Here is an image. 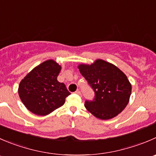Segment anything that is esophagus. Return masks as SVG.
Returning <instances> with one entry per match:
<instances>
[{
    "mask_svg": "<svg viewBox=\"0 0 156 156\" xmlns=\"http://www.w3.org/2000/svg\"><path fill=\"white\" fill-rule=\"evenodd\" d=\"M75 94H78V95H80V96H81V91H80V90H76V91L75 92Z\"/></svg>",
    "mask_w": 156,
    "mask_h": 156,
    "instance_id": "esophagus-1",
    "label": "esophagus"
}]
</instances>
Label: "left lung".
I'll return each instance as SVG.
<instances>
[{"mask_svg": "<svg viewBox=\"0 0 156 156\" xmlns=\"http://www.w3.org/2000/svg\"><path fill=\"white\" fill-rule=\"evenodd\" d=\"M78 68L95 94L93 101H86L84 104L90 113L101 120H109L124 110L132 86L120 69L102 59L90 65L80 64Z\"/></svg>", "mask_w": 156, "mask_h": 156, "instance_id": "left-lung-1", "label": "left lung"}]
</instances>
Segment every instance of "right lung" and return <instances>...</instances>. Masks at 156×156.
Masks as SVG:
<instances>
[{"label":"right lung","mask_w":156,"mask_h":156,"mask_svg":"<svg viewBox=\"0 0 156 156\" xmlns=\"http://www.w3.org/2000/svg\"><path fill=\"white\" fill-rule=\"evenodd\" d=\"M61 66L52 59L35 67L22 79L18 94L25 107L34 114L46 116L62 107L71 94L57 80Z\"/></svg>","instance_id":"1"}]
</instances>
